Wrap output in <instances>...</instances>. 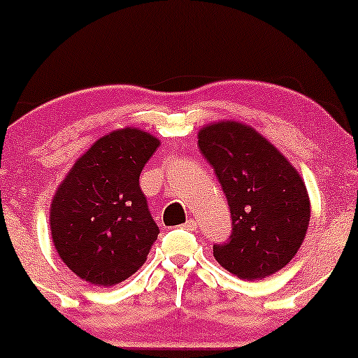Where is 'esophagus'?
Returning a JSON list of instances; mask_svg holds the SVG:
<instances>
[{"instance_id":"obj_1","label":"esophagus","mask_w":358,"mask_h":358,"mask_svg":"<svg viewBox=\"0 0 358 358\" xmlns=\"http://www.w3.org/2000/svg\"><path fill=\"white\" fill-rule=\"evenodd\" d=\"M181 227H183L185 230H196V227H198V222H196L194 219H189V220H186V222L181 225Z\"/></svg>"}]
</instances>
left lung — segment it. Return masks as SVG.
Masks as SVG:
<instances>
[{
	"label": "left lung",
	"mask_w": 358,
	"mask_h": 358,
	"mask_svg": "<svg viewBox=\"0 0 358 358\" xmlns=\"http://www.w3.org/2000/svg\"><path fill=\"white\" fill-rule=\"evenodd\" d=\"M231 215L214 258L236 278L261 280L289 264L310 224V198L294 165L248 124L217 122L198 133Z\"/></svg>",
	"instance_id": "left-lung-1"
}]
</instances>
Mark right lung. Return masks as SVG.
I'll list each match as a JSON object with an SVG mask.
<instances>
[{"label": "right lung", "instance_id": "right-lung-1", "mask_svg": "<svg viewBox=\"0 0 358 358\" xmlns=\"http://www.w3.org/2000/svg\"><path fill=\"white\" fill-rule=\"evenodd\" d=\"M159 144L138 128L112 131L80 155L58 186L50 208L55 248L89 284L117 285L148 259L159 227L139 175Z\"/></svg>", "mask_w": 358, "mask_h": 358}]
</instances>
